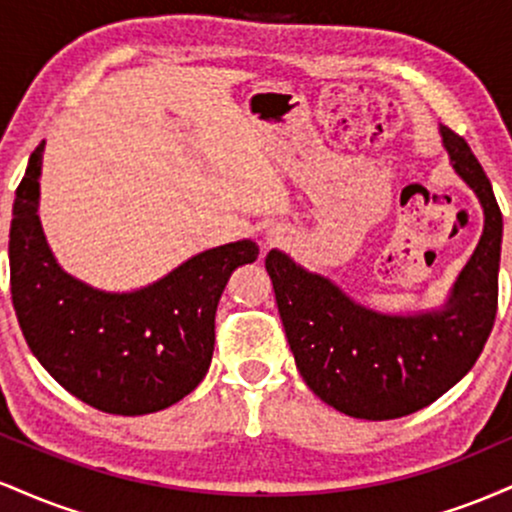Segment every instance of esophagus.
<instances>
[{"label": "esophagus", "mask_w": 512, "mask_h": 512, "mask_svg": "<svg viewBox=\"0 0 512 512\" xmlns=\"http://www.w3.org/2000/svg\"><path fill=\"white\" fill-rule=\"evenodd\" d=\"M267 240H269V243H274V240H279V236H274V233H269Z\"/></svg>", "instance_id": "1"}]
</instances>
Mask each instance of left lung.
I'll return each mask as SVG.
<instances>
[{"instance_id": "left-lung-1", "label": "left lung", "mask_w": 512, "mask_h": 512, "mask_svg": "<svg viewBox=\"0 0 512 512\" xmlns=\"http://www.w3.org/2000/svg\"><path fill=\"white\" fill-rule=\"evenodd\" d=\"M440 137L452 170L484 209L477 250L443 308L414 315L378 313L286 252L269 250L264 260L305 385L354 419H399L436 402L472 370L496 320L501 209L467 142L448 127H440Z\"/></svg>"}]
</instances>
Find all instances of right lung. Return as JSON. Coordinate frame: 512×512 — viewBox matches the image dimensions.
Returning a JSON list of instances; mask_svg holds the SVG:
<instances>
[{
    "label": "right lung",
    "instance_id": "1",
    "mask_svg": "<svg viewBox=\"0 0 512 512\" xmlns=\"http://www.w3.org/2000/svg\"><path fill=\"white\" fill-rule=\"evenodd\" d=\"M45 142L31 154L9 231L11 298L33 356L81 402L142 416L180 402L214 354L216 305L233 269L257 260L252 240L199 252L137 291L93 289L67 274L40 226Z\"/></svg>",
    "mask_w": 512,
    "mask_h": 512
}]
</instances>
